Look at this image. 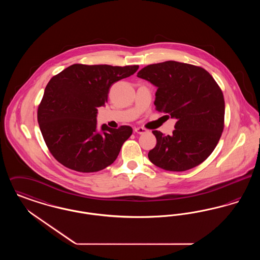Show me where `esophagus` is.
I'll return each mask as SVG.
<instances>
[{
	"label": "esophagus",
	"mask_w": 260,
	"mask_h": 260,
	"mask_svg": "<svg viewBox=\"0 0 260 260\" xmlns=\"http://www.w3.org/2000/svg\"><path fill=\"white\" fill-rule=\"evenodd\" d=\"M135 133L138 134V135H143V134H146L148 133V129H146L145 127H142V126H138V127H135Z\"/></svg>",
	"instance_id": "1"
}]
</instances>
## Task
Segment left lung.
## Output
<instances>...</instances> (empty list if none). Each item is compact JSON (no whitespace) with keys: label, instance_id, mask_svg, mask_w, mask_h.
Masks as SVG:
<instances>
[{"label":"left lung","instance_id":"left-lung-1","mask_svg":"<svg viewBox=\"0 0 260 260\" xmlns=\"http://www.w3.org/2000/svg\"><path fill=\"white\" fill-rule=\"evenodd\" d=\"M137 77L157 87L156 110L176 119L172 136L152 132L157 144L149 151V160L170 172L197 167L212 153L222 135L221 88L204 68L173 60L150 64Z\"/></svg>","mask_w":260,"mask_h":260}]
</instances>
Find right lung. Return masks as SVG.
Wrapping results in <instances>:
<instances>
[{"label":"right lung","mask_w":260,"mask_h":260,"mask_svg":"<svg viewBox=\"0 0 260 260\" xmlns=\"http://www.w3.org/2000/svg\"><path fill=\"white\" fill-rule=\"evenodd\" d=\"M138 65L73 64L53 76L38 106V123L51 155L79 173H95L117 159L129 125L96 124L98 107L107 102L114 83L135 74Z\"/></svg>","instance_id":"obj_1"}]
</instances>
